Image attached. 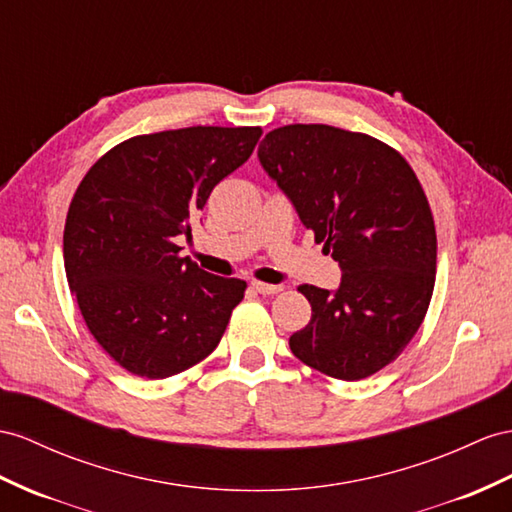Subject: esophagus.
I'll return each instance as SVG.
<instances>
[{
    "label": "esophagus",
    "instance_id": "obj_1",
    "mask_svg": "<svg viewBox=\"0 0 512 512\" xmlns=\"http://www.w3.org/2000/svg\"><path fill=\"white\" fill-rule=\"evenodd\" d=\"M253 290L259 294H279L283 290V285H272V283H264V281H253Z\"/></svg>",
    "mask_w": 512,
    "mask_h": 512
}]
</instances>
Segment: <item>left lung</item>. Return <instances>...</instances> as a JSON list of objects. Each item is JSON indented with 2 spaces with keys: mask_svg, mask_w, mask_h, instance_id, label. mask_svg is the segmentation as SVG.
Masks as SVG:
<instances>
[{
  "mask_svg": "<svg viewBox=\"0 0 512 512\" xmlns=\"http://www.w3.org/2000/svg\"><path fill=\"white\" fill-rule=\"evenodd\" d=\"M259 162L342 266L337 292L298 285L311 320L290 337L292 352L339 381L383 370L417 333L435 290L437 231L422 183L383 140L320 123L272 129Z\"/></svg>",
  "mask_w": 512,
  "mask_h": 512,
  "instance_id": "1",
  "label": "left lung"
}]
</instances>
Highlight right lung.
I'll list each match as a JSON object with an SVG mask.
<instances>
[{
  "label": "right lung",
  "mask_w": 512,
  "mask_h": 512,
  "mask_svg": "<svg viewBox=\"0 0 512 512\" xmlns=\"http://www.w3.org/2000/svg\"><path fill=\"white\" fill-rule=\"evenodd\" d=\"M261 127L196 125L116 144L90 166L64 222V270L90 335L127 372L168 378L225 335L246 281L181 257L177 235L251 157Z\"/></svg>",
  "instance_id": "add662e5"
}]
</instances>
